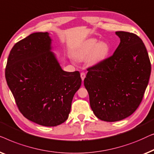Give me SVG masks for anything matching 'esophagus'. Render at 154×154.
Here are the masks:
<instances>
[{
  "mask_svg": "<svg viewBox=\"0 0 154 154\" xmlns=\"http://www.w3.org/2000/svg\"><path fill=\"white\" fill-rule=\"evenodd\" d=\"M80 76H81V78H82V81H84V79H85V77H86L85 73H84V72H82L81 74H80Z\"/></svg>",
  "mask_w": 154,
  "mask_h": 154,
  "instance_id": "obj_1",
  "label": "esophagus"
}]
</instances>
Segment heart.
I'll list each match as a JSON object with an SVG mask.
<instances>
[{
  "instance_id": "obj_1",
  "label": "heart",
  "mask_w": 154,
  "mask_h": 154,
  "mask_svg": "<svg viewBox=\"0 0 154 154\" xmlns=\"http://www.w3.org/2000/svg\"><path fill=\"white\" fill-rule=\"evenodd\" d=\"M110 51L109 45L104 41L94 38L88 39L81 43L75 49L74 55L79 61L87 59L91 66H97L107 58Z\"/></svg>"
}]
</instances>
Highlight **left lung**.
<instances>
[{"mask_svg":"<svg viewBox=\"0 0 154 154\" xmlns=\"http://www.w3.org/2000/svg\"><path fill=\"white\" fill-rule=\"evenodd\" d=\"M120 43L114 54L88 69L84 86L90 105L99 119L121 121L131 116L141 103L151 74V63L137 35L117 31Z\"/></svg>","mask_w":154,"mask_h":154,"instance_id":"1","label":"left lung"}]
</instances>
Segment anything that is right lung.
Returning a JSON list of instances; mask_svg holds the SVG:
<instances>
[{
	"mask_svg": "<svg viewBox=\"0 0 154 154\" xmlns=\"http://www.w3.org/2000/svg\"><path fill=\"white\" fill-rule=\"evenodd\" d=\"M49 33H34L14 45L5 79L21 113L43 126L68 118L72 98L82 84L79 72H66L53 52Z\"/></svg>",
	"mask_w": 154,
	"mask_h": 154,
	"instance_id": "right-lung-1",
	"label": "right lung"
}]
</instances>
